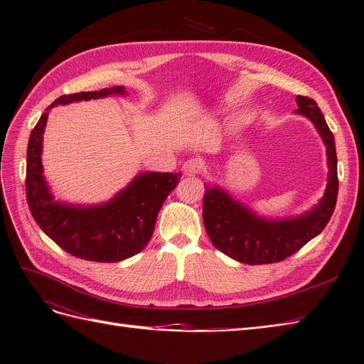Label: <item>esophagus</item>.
I'll return each mask as SVG.
<instances>
[{"label": "esophagus", "mask_w": 364, "mask_h": 364, "mask_svg": "<svg viewBox=\"0 0 364 364\" xmlns=\"http://www.w3.org/2000/svg\"><path fill=\"white\" fill-rule=\"evenodd\" d=\"M203 169V162L200 159H188L183 165V173L186 177H193Z\"/></svg>", "instance_id": "34e87169"}]
</instances>
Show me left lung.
Here are the masks:
<instances>
[{"label":"left lung","instance_id":"8db88e82","mask_svg":"<svg viewBox=\"0 0 364 364\" xmlns=\"http://www.w3.org/2000/svg\"><path fill=\"white\" fill-rule=\"evenodd\" d=\"M296 114L308 117L320 134L327 153V186L320 202L309 211L286 218L262 217L236 200L225 188L205 183L203 225L213 245L233 260L266 264L287 259L320 235L336 207L338 157L335 136L328 129L317 102L296 97Z\"/></svg>","mask_w":364,"mask_h":364}]
</instances>
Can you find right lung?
<instances>
[{"mask_svg":"<svg viewBox=\"0 0 364 364\" xmlns=\"http://www.w3.org/2000/svg\"><path fill=\"white\" fill-rule=\"evenodd\" d=\"M126 95L123 86L97 92L62 95L41 114L29 135L26 150V200L41 230L70 255L90 262L114 263L129 259L149 244L157 214L177 187L181 172H139L112 199L97 205H75L55 199L41 164L43 134L56 105Z\"/></svg>","mask_w":364,"mask_h":364,"instance_id":"obj_1","label":"right lung"}]
</instances>
